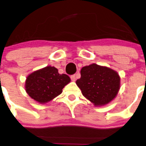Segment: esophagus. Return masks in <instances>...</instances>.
<instances>
[{
	"mask_svg": "<svg viewBox=\"0 0 146 146\" xmlns=\"http://www.w3.org/2000/svg\"><path fill=\"white\" fill-rule=\"evenodd\" d=\"M71 79L72 81H75V79H76V76H75V75H71Z\"/></svg>",
	"mask_w": 146,
	"mask_h": 146,
	"instance_id": "esophagus-1",
	"label": "esophagus"
}]
</instances>
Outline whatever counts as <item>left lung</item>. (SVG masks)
Segmentation results:
<instances>
[{"label":"left lung","mask_w":146,"mask_h":146,"mask_svg":"<svg viewBox=\"0 0 146 146\" xmlns=\"http://www.w3.org/2000/svg\"><path fill=\"white\" fill-rule=\"evenodd\" d=\"M82 94L96 106L108 104L114 98L120 88V77L116 71L92 64L83 67L77 80Z\"/></svg>","instance_id":"8db88e82"}]
</instances>
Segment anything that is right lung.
Wrapping results in <instances>:
<instances>
[{"instance_id": "obj_1", "label": "right lung", "mask_w": 146, "mask_h": 146, "mask_svg": "<svg viewBox=\"0 0 146 146\" xmlns=\"http://www.w3.org/2000/svg\"><path fill=\"white\" fill-rule=\"evenodd\" d=\"M71 81L66 74H59L54 67H46L32 73L27 77L25 90L37 102L46 103L60 94Z\"/></svg>"}]
</instances>
